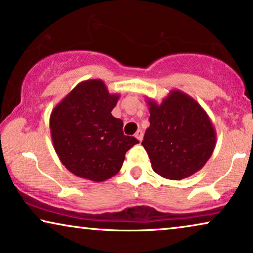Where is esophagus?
Segmentation results:
<instances>
[{"label": "esophagus", "instance_id": "esophagus-1", "mask_svg": "<svg viewBox=\"0 0 253 253\" xmlns=\"http://www.w3.org/2000/svg\"><path fill=\"white\" fill-rule=\"evenodd\" d=\"M143 136H144V133H143V131H141V130H138L136 134H134V137H136L139 141L143 140Z\"/></svg>", "mask_w": 253, "mask_h": 253}]
</instances>
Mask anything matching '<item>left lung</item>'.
<instances>
[{"label":"left lung","mask_w":253,"mask_h":253,"mask_svg":"<svg viewBox=\"0 0 253 253\" xmlns=\"http://www.w3.org/2000/svg\"><path fill=\"white\" fill-rule=\"evenodd\" d=\"M146 101L150 127L141 145L153 170L175 181L200 170L216 144L215 129L203 107L179 89L170 91L161 103Z\"/></svg>","instance_id":"left-lung-1"}]
</instances>
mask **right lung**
<instances>
[{"instance_id":"1","label":"right lung","mask_w":253,"mask_h":253,"mask_svg":"<svg viewBox=\"0 0 253 253\" xmlns=\"http://www.w3.org/2000/svg\"><path fill=\"white\" fill-rule=\"evenodd\" d=\"M120 94H110L101 79L76 86L55 106L49 127L60 161L72 174L103 182L122 168L126 151L139 143L124 136L122 120L112 115Z\"/></svg>"}]
</instances>
